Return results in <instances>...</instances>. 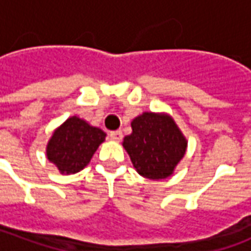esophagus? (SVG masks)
<instances>
[{
  "label": "esophagus",
  "mask_w": 251,
  "mask_h": 251,
  "mask_svg": "<svg viewBox=\"0 0 251 251\" xmlns=\"http://www.w3.org/2000/svg\"><path fill=\"white\" fill-rule=\"evenodd\" d=\"M109 137L113 140V141H121V140H122V131L121 130L110 131Z\"/></svg>",
  "instance_id": "34e87169"
}]
</instances>
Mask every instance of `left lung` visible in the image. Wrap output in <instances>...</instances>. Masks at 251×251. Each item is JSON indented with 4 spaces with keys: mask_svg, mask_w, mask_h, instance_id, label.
I'll return each instance as SVG.
<instances>
[{
    "mask_svg": "<svg viewBox=\"0 0 251 251\" xmlns=\"http://www.w3.org/2000/svg\"><path fill=\"white\" fill-rule=\"evenodd\" d=\"M131 134L124 138L137 172L147 179H165L184 157L187 141L169 115L144 113L131 122Z\"/></svg>",
    "mask_w": 251,
    "mask_h": 251,
    "instance_id": "left-lung-1",
    "label": "left lung"
}]
</instances>
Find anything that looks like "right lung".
I'll return each instance as SVG.
<instances>
[{
    "label": "right lung",
    "mask_w": 251,
    "mask_h": 251,
    "mask_svg": "<svg viewBox=\"0 0 251 251\" xmlns=\"http://www.w3.org/2000/svg\"><path fill=\"white\" fill-rule=\"evenodd\" d=\"M106 133L86 121L71 117L55 130L47 147V157L62 174H76L93 157L104 141Z\"/></svg>",
    "instance_id": "obj_1"
}]
</instances>
